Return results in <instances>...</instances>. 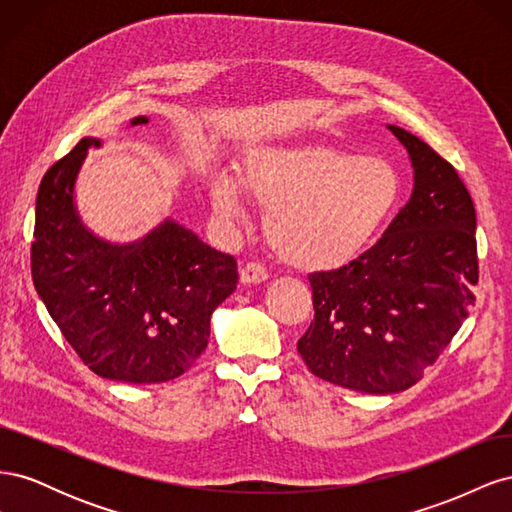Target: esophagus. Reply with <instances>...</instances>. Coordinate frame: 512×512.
Returning <instances> with one entry per match:
<instances>
[{
	"mask_svg": "<svg viewBox=\"0 0 512 512\" xmlns=\"http://www.w3.org/2000/svg\"><path fill=\"white\" fill-rule=\"evenodd\" d=\"M239 277H241V284H260L267 280L269 273L260 265V262H247V265L241 267Z\"/></svg>",
	"mask_w": 512,
	"mask_h": 512,
	"instance_id": "esophagus-1",
	"label": "esophagus"
}]
</instances>
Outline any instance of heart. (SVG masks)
Wrapping results in <instances>:
<instances>
[{
    "mask_svg": "<svg viewBox=\"0 0 512 512\" xmlns=\"http://www.w3.org/2000/svg\"><path fill=\"white\" fill-rule=\"evenodd\" d=\"M239 190L267 209L265 237L286 265L333 271L369 250L389 224L401 177L389 160L337 147H260L241 160L237 181L213 179L211 203L220 220H239Z\"/></svg>",
    "mask_w": 512,
    "mask_h": 512,
    "instance_id": "obj_1",
    "label": "heart"
}]
</instances>
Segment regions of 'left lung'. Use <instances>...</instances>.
Masks as SVG:
<instances>
[{
	"label": "left lung",
	"mask_w": 512,
	"mask_h": 512,
	"mask_svg": "<svg viewBox=\"0 0 512 512\" xmlns=\"http://www.w3.org/2000/svg\"><path fill=\"white\" fill-rule=\"evenodd\" d=\"M389 130L408 149L412 196L365 254L309 275L316 314L297 344L314 376L371 395L423 378L468 318L478 284L466 185L421 138Z\"/></svg>",
	"instance_id": "left-lung-1"
}]
</instances>
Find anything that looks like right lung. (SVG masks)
Returning <instances> with one entry per match:
<instances>
[{
    "label": "right lung",
    "instance_id": "right-lung-1",
    "mask_svg": "<svg viewBox=\"0 0 512 512\" xmlns=\"http://www.w3.org/2000/svg\"><path fill=\"white\" fill-rule=\"evenodd\" d=\"M100 145V138L85 136L42 177L34 286L94 374L130 384L175 380L205 352L211 314L237 288V260L170 218L123 245L87 230L74 183L87 151Z\"/></svg>",
    "mask_w": 512,
    "mask_h": 512
}]
</instances>
